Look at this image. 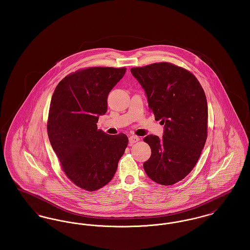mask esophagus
I'll use <instances>...</instances> for the list:
<instances>
[{
	"label": "esophagus",
	"instance_id": "esophagus-1",
	"mask_svg": "<svg viewBox=\"0 0 250 250\" xmlns=\"http://www.w3.org/2000/svg\"><path fill=\"white\" fill-rule=\"evenodd\" d=\"M140 140H141V139H140L139 137H137V136H130V137H129V143H130V144L138 143Z\"/></svg>",
	"mask_w": 250,
	"mask_h": 250
}]
</instances>
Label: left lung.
I'll return each mask as SVG.
<instances>
[{
  "label": "left lung",
  "instance_id": "1",
  "mask_svg": "<svg viewBox=\"0 0 250 250\" xmlns=\"http://www.w3.org/2000/svg\"><path fill=\"white\" fill-rule=\"evenodd\" d=\"M131 73L144 89L155 120L164 125L161 139H143L152 151L143 168L155 183L174 185L193 169L206 143V95L191 72L170 62L133 67Z\"/></svg>",
  "mask_w": 250,
  "mask_h": 250
}]
</instances>
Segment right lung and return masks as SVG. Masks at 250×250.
Here are the masks:
<instances>
[{
    "instance_id": "obj_1",
    "label": "right lung",
    "mask_w": 250,
    "mask_h": 250,
    "mask_svg": "<svg viewBox=\"0 0 250 250\" xmlns=\"http://www.w3.org/2000/svg\"><path fill=\"white\" fill-rule=\"evenodd\" d=\"M126 68L89 67L71 73L56 86L48 111V139L65 175L76 186L95 191L113 178L128 144L125 134L97 129L107 112V95Z\"/></svg>"
}]
</instances>
